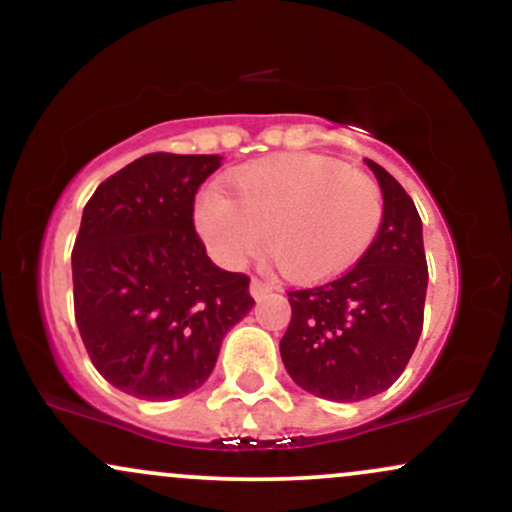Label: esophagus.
Returning a JSON list of instances; mask_svg holds the SVG:
<instances>
[{"mask_svg": "<svg viewBox=\"0 0 512 512\" xmlns=\"http://www.w3.org/2000/svg\"><path fill=\"white\" fill-rule=\"evenodd\" d=\"M272 289H274V286L269 284V281H262V279H252L250 281V296L255 298V301H260V298L267 296V293Z\"/></svg>", "mask_w": 512, "mask_h": 512, "instance_id": "1", "label": "esophagus"}]
</instances>
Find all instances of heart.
<instances>
[{"label": "heart", "mask_w": 512, "mask_h": 512, "mask_svg": "<svg viewBox=\"0 0 512 512\" xmlns=\"http://www.w3.org/2000/svg\"><path fill=\"white\" fill-rule=\"evenodd\" d=\"M221 187L202 192L199 236L228 267L262 243L293 281H325L366 255L383 223V192L337 158L284 154L248 163Z\"/></svg>", "instance_id": "heart-1"}]
</instances>
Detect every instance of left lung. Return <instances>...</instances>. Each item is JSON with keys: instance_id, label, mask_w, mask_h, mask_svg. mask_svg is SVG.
Here are the masks:
<instances>
[{"instance_id": "1", "label": "left lung", "mask_w": 512, "mask_h": 512, "mask_svg": "<svg viewBox=\"0 0 512 512\" xmlns=\"http://www.w3.org/2000/svg\"><path fill=\"white\" fill-rule=\"evenodd\" d=\"M383 192V223L354 269L289 293L279 351L293 383L330 402L385 392L407 368L424 327V226L404 187L366 158Z\"/></svg>"}]
</instances>
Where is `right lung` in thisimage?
Instances as JSON below:
<instances>
[{
    "label": "right lung",
    "instance_id": "add662e5",
    "mask_svg": "<svg viewBox=\"0 0 512 512\" xmlns=\"http://www.w3.org/2000/svg\"><path fill=\"white\" fill-rule=\"evenodd\" d=\"M216 154H149L98 185L72 252L74 313L93 366L117 390L168 402L207 383L250 313L245 274L209 260L195 195Z\"/></svg>",
    "mask_w": 512,
    "mask_h": 512
}]
</instances>
